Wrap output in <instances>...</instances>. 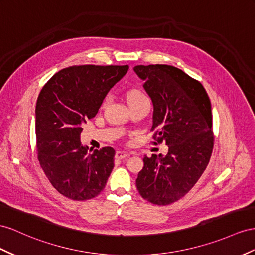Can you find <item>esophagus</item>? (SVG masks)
Returning a JSON list of instances; mask_svg holds the SVG:
<instances>
[{"label":"esophagus","instance_id":"1","mask_svg":"<svg viewBox=\"0 0 255 255\" xmlns=\"http://www.w3.org/2000/svg\"><path fill=\"white\" fill-rule=\"evenodd\" d=\"M129 154L128 152H125V151H117L115 157L117 160H122L125 159V157H128Z\"/></svg>","mask_w":255,"mask_h":255}]
</instances>
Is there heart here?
<instances>
[{
    "mask_svg": "<svg viewBox=\"0 0 255 255\" xmlns=\"http://www.w3.org/2000/svg\"><path fill=\"white\" fill-rule=\"evenodd\" d=\"M143 96L144 95L142 94V92L139 91V90H137V89H129V90L127 91V93H126V100H127L128 105L133 104V103L140 100L141 98H143ZM107 101H108V99H105L104 101H103L102 107H104L106 105Z\"/></svg>",
    "mask_w": 255,
    "mask_h": 255,
    "instance_id": "1",
    "label": "heart"
}]
</instances>
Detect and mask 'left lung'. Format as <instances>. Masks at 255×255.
<instances>
[{
    "instance_id": "1",
    "label": "left lung",
    "mask_w": 255,
    "mask_h": 255,
    "mask_svg": "<svg viewBox=\"0 0 255 255\" xmlns=\"http://www.w3.org/2000/svg\"><path fill=\"white\" fill-rule=\"evenodd\" d=\"M133 70L152 102L153 138L168 146L166 155L143 156L136 187L146 201L168 205L193 188L209 163L213 147L210 100L201 82L180 68L155 64Z\"/></svg>"
}]
</instances>
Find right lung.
Wrapping results in <instances>:
<instances>
[{
  "mask_svg": "<svg viewBox=\"0 0 255 255\" xmlns=\"http://www.w3.org/2000/svg\"><path fill=\"white\" fill-rule=\"evenodd\" d=\"M128 65L63 68L48 80L35 108L40 166L61 194L74 201L98 196L114 168L115 150H89L80 141L82 125L98 114L109 90Z\"/></svg>",
  "mask_w": 255,
  "mask_h": 255,
  "instance_id": "obj_1",
  "label": "right lung"
}]
</instances>
